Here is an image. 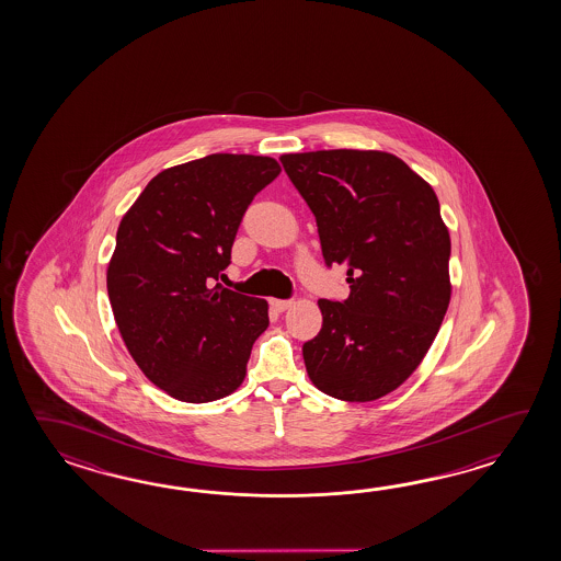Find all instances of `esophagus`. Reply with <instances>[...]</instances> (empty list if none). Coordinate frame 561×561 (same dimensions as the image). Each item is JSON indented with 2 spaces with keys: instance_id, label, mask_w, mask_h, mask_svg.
<instances>
[{
  "instance_id": "34e87169",
  "label": "esophagus",
  "mask_w": 561,
  "mask_h": 561,
  "mask_svg": "<svg viewBox=\"0 0 561 561\" xmlns=\"http://www.w3.org/2000/svg\"><path fill=\"white\" fill-rule=\"evenodd\" d=\"M268 302H271V307H273L276 312H285V310L290 307V300H285V298H271Z\"/></svg>"
}]
</instances>
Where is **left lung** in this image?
<instances>
[{
    "instance_id": "1",
    "label": "left lung",
    "mask_w": 561,
    "mask_h": 561,
    "mask_svg": "<svg viewBox=\"0 0 561 561\" xmlns=\"http://www.w3.org/2000/svg\"><path fill=\"white\" fill-rule=\"evenodd\" d=\"M280 162L317 218L327 266H346L351 295L321 298V333L302 345L310 381L365 403L405 382L449 307L451 240L439 201L401 158L317 150Z\"/></svg>"
}]
</instances>
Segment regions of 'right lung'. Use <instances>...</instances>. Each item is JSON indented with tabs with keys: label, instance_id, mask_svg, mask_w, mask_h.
<instances>
[{
	"label": "right lung",
	"instance_id": "right-lung-1",
	"mask_svg": "<svg viewBox=\"0 0 561 561\" xmlns=\"http://www.w3.org/2000/svg\"><path fill=\"white\" fill-rule=\"evenodd\" d=\"M278 174L268 156H204L162 170L119 222L106 275L114 319L144 375L179 401L237 391L268 327L264 298L218 280L252 198Z\"/></svg>",
	"mask_w": 561,
	"mask_h": 561
}]
</instances>
